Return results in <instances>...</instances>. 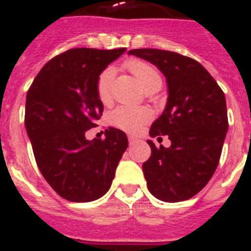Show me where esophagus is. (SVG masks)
I'll return each instance as SVG.
<instances>
[{
	"label": "esophagus",
	"instance_id": "obj_1",
	"mask_svg": "<svg viewBox=\"0 0 251 251\" xmlns=\"http://www.w3.org/2000/svg\"><path fill=\"white\" fill-rule=\"evenodd\" d=\"M128 141H129L130 146H133V144H134V143H137V138L132 137V135H129V137H128Z\"/></svg>",
	"mask_w": 251,
	"mask_h": 251
}]
</instances>
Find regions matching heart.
Here are the masks:
<instances>
[{
    "instance_id": "1",
    "label": "heart",
    "mask_w": 251,
    "mask_h": 251,
    "mask_svg": "<svg viewBox=\"0 0 251 251\" xmlns=\"http://www.w3.org/2000/svg\"><path fill=\"white\" fill-rule=\"evenodd\" d=\"M124 67L129 71L130 75L137 79L138 83L141 84V87L146 92L160 88L162 86V77L159 72L148 62L133 58L126 62ZM114 75H116V71L113 67L104 68L98 75L96 89H97L98 98L104 104L109 103L112 98V84H113ZM151 117H153L151 110L148 108L118 107L110 112L109 122L119 129L129 133H137L142 129L144 124L151 121Z\"/></svg>"
}]
</instances>
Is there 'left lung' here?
Segmentation results:
<instances>
[{
    "label": "left lung",
    "mask_w": 251,
    "mask_h": 251,
    "mask_svg": "<svg viewBox=\"0 0 251 251\" xmlns=\"http://www.w3.org/2000/svg\"><path fill=\"white\" fill-rule=\"evenodd\" d=\"M129 54L155 64L167 77V107L151 124V137L167 135L172 146L151 149L143 163L148 189L159 201L190 199L214 174L227 127L224 92L199 62L176 52L154 48L130 50Z\"/></svg>",
    "instance_id": "obj_1"
}]
</instances>
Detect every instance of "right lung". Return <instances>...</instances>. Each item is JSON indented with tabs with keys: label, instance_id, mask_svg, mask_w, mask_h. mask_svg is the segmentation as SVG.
<instances>
[{
	"label": "right lung",
	"instance_id": "right-lung-1",
	"mask_svg": "<svg viewBox=\"0 0 251 251\" xmlns=\"http://www.w3.org/2000/svg\"><path fill=\"white\" fill-rule=\"evenodd\" d=\"M124 50H66L43 66L27 92L25 126L36 163L66 201L86 203L103 197L128 147L126 133L117 128L105 129L104 139L84 137L103 114L98 75Z\"/></svg>",
	"mask_w": 251,
	"mask_h": 251
}]
</instances>
